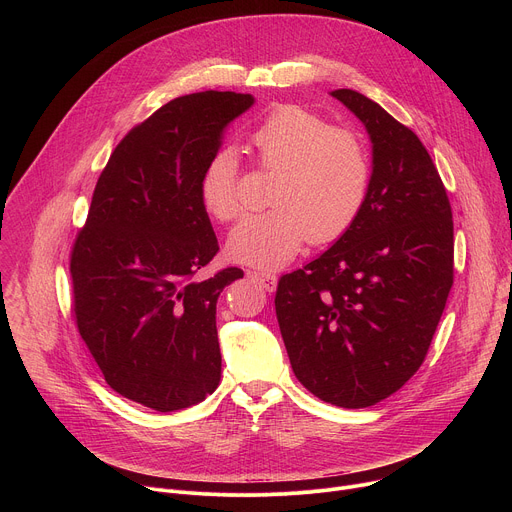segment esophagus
Listing matches in <instances>:
<instances>
[{"label":"esophagus","mask_w":512,"mask_h":512,"mask_svg":"<svg viewBox=\"0 0 512 512\" xmlns=\"http://www.w3.org/2000/svg\"><path fill=\"white\" fill-rule=\"evenodd\" d=\"M249 275H251L253 279H257L259 285H261L265 291H275V287H277V277H275L273 273H269V271H249Z\"/></svg>","instance_id":"34e87169"}]
</instances>
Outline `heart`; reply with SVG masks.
Segmentation results:
<instances>
[{"instance_id":"1","label":"heart","mask_w":512,"mask_h":512,"mask_svg":"<svg viewBox=\"0 0 512 512\" xmlns=\"http://www.w3.org/2000/svg\"><path fill=\"white\" fill-rule=\"evenodd\" d=\"M251 145L259 164L275 170L269 196L275 206L247 214L231 231V261L275 269L308 239L328 243L350 229L371 182L369 156L356 133L300 105H279L253 131ZM237 176L233 150L214 154L202 172L200 200L216 221L239 214Z\"/></svg>"}]
</instances>
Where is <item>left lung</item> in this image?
Returning <instances> with one entry per match:
<instances>
[{
	"mask_svg": "<svg viewBox=\"0 0 512 512\" xmlns=\"http://www.w3.org/2000/svg\"><path fill=\"white\" fill-rule=\"evenodd\" d=\"M330 95L369 133V192L328 251L279 279L275 314L298 381L326 403L362 409L421 367L454 283V223L419 137L369 97Z\"/></svg>",
	"mask_w": 512,
	"mask_h": 512,
	"instance_id": "obj_1",
	"label": "left lung"
}]
</instances>
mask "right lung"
<instances>
[{
    "mask_svg": "<svg viewBox=\"0 0 512 512\" xmlns=\"http://www.w3.org/2000/svg\"><path fill=\"white\" fill-rule=\"evenodd\" d=\"M253 95L178 97L111 154L70 257L79 332L107 385L162 413L204 401L221 381L216 300L243 277L196 279L218 251L200 178Z\"/></svg>",
    "mask_w": 512,
    "mask_h": 512,
    "instance_id": "1",
    "label": "right lung"
}]
</instances>
